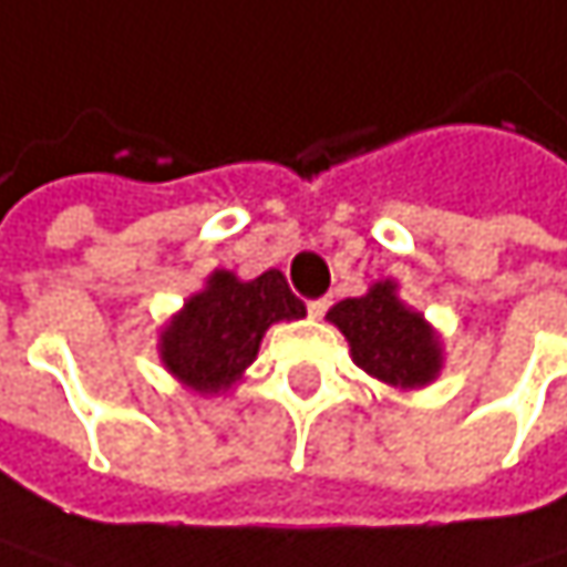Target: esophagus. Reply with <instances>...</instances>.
Returning a JSON list of instances; mask_svg holds the SVG:
<instances>
[{
	"label": "esophagus",
	"instance_id": "34e87169",
	"mask_svg": "<svg viewBox=\"0 0 567 567\" xmlns=\"http://www.w3.org/2000/svg\"><path fill=\"white\" fill-rule=\"evenodd\" d=\"M328 308H331V298H315V301H308V315H311V318H324Z\"/></svg>",
	"mask_w": 567,
	"mask_h": 567
}]
</instances>
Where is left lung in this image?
Returning a JSON list of instances; mask_svg holds the SVG:
<instances>
[{"mask_svg": "<svg viewBox=\"0 0 567 567\" xmlns=\"http://www.w3.org/2000/svg\"><path fill=\"white\" fill-rule=\"evenodd\" d=\"M328 321L347 337L353 363L395 389L429 386L441 373L444 350L435 328L395 295V282H377L360 298H343Z\"/></svg>", "mask_w": 567, "mask_h": 567, "instance_id": "left-lung-1", "label": "left lung"}]
</instances>
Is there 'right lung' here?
<instances>
[{
    "label": "right lung",
    "mask_w": 567,
    "mask_h": 567,
    "mask_svg": "<svg viewBox=\"0 0 567 567\" xmlns=\"http://www.w3.org/2000/svg\"><path fill=\"white\" fill-rule=\"evenodd\" d=\"M305 318V305L291 295L279 269L252 282L217 269L207 285L184 301L165 324L158 353L165 370L200 395L227 392L256 360L262 334L276 321Z\"/></svg>",
    "instance_id": "obj_1"
}]
</instances>
